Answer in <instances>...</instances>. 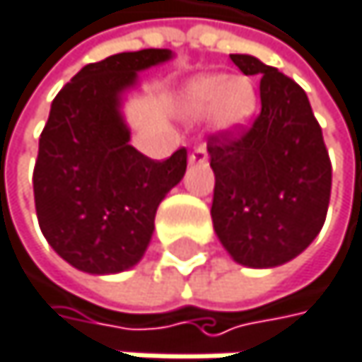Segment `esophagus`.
<instances>
[{"mask_svg":"<svg viewBox=\"0 0 362 362\" xmlns=\"http://www.w3.org/2000/svg\"><path fill=\"white\" fill-rule=\"evenodd\" d=\"M208 160V150L206 146H197L191 154H189V163L195 165V163H206Z\"/></svg>","mask_w":362,"mask_h":362,"instance_id":"34e87169","label":"esophagus"}]
</instances>
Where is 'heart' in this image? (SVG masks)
<instances>
[{
  "label": "heart",
  "instance_id": "b5f03b06",
  "mask_svg": "<svg viewBox=\"0 0 362 362\" xmlns=\"http://www.w3.org/2000/svg\"><path fill=\"white\" fill-rule=\"evenodd\" d=\"M257 90L248 78L204 74L187 82L180 95V107L189 120L212 116L218 133L231 135L246 129L257 114Z\"/></svg>",
  "mask_w": 362,
  "mask_h": 362
}]
</instances>
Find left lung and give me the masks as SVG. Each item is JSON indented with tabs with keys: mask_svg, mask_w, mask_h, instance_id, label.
Returning <instances> with one entry per match:
<instances>
[{
	"mask_svg": "<svg viewBox=\"0 0 362 362\" xmlns=\"http://www.w3.org/2000/svg\"><path fill=\"white\" fill-rule=\"evenodd\" d=\"M231 61L261 76V114L242 137L210 139L212 223L235 263L269 269L299 257L320 233L331 160L305 90L252 54Z\"/></svg>",
	"mask_w": 362,
	"mask_h": 362,
	"instance_id": "1",
	"label": "left lung"
}]
</instances>
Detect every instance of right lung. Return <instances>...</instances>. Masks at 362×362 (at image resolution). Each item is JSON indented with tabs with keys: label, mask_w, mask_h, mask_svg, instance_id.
I'll return each mask as SVG.
<instances>
[{
	"label": "right lung",
	"mask_w": 362,
	"mask_h": 362,
	"mask_svg": "<svg viewBox=\"0 0 362 362\" xmlns=\"http://www.w3.org/2000/svg\"><path fill=\"white\" fill-rule=\"evenodd\" d=\"M173 59L167 48L84 65L54 97L40 137L33 195L40 229L71 267L93 276L135 267L165 195L185 177L187 150L167 160L137 152L122 114L139 71Z\"/></svg>",
	"instance_id": "1"
}]
</instances>
